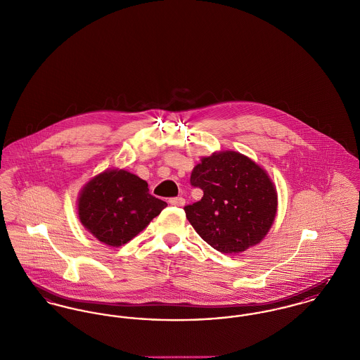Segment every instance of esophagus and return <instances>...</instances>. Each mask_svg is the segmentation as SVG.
I'll return each mask as SVG.
<instances>
[{"label":"esophagus","instance_id":"esophagus-1","mask_svg":"<svg viewBox=\"0 0 360 360\" xmlns=\"http://www.w3.org/2000/svg\"><path fill=\"white\" fill-rule=\"evenodd\" d=\"M169 203H170L172 206L181 207V206H184V205H186V199H184V198H181V196H177V198H172V199H169Z\"/></svg>","mask_w":360,"mask_h":360}]
</instances>
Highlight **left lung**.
I'll return each instance as SVG.
<instances>
[{
	"label": "left lung",
	"instance_id": "obj_1",
	"mask_svg": "<svg viewBox=\"0 0 360 360\" xmlns=\"http://www.w3.org/2000/svg\"><path fill=\"white\" fill-rule=\"evenodd\" d=\"M191 184L203 191L184 207L198 235L222 254L259 244L277 214V190L261 165L238 151H216L192 169Z\"/></svg>",
	"mask_w": 360,
	"mask_h": 360
}]
</instances>
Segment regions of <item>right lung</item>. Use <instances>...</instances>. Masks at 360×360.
<instances>
[{
    "mask_svg": "<svg viewBox=\"0 0 360 360\" xmlns=\"http://www.w3.org/2000/svg\"><path fill=\"white\" fill-rule=\"evenodd\" d=\"M167 202L148 193V184L125 169H106L90 179L77 198L82 225L101 243L120 247L158 216Z\"/></svg>",
    "mask_w": 360,
    "mask_h": 360,
    "instance_id": "right-lung-1",
    "label": "right lung"
}]
</instances>
